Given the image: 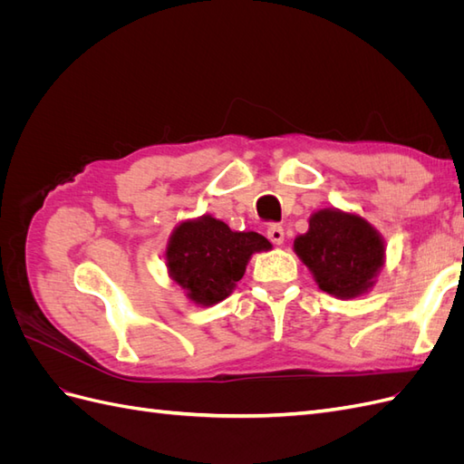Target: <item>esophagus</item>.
Instances as JSON below:
<instances>
[{
  "instance_id": "obj_1",
  "label": "esophagus",
  "mask_w": 464,
  "mask_h": 464,
  "mask_svg": "<svg viewBox=\"0 0 464 464\" xmlns=\"http://www.w3.org/2000/svg\"><path fill=\"white\" fill-rule=\"evenodd\" d=\"M266 237H269V240H271L273 244H276V246L283 244V242H285V228H283V224H276V222L269 224V227H266Z\"/></svg>"
}]
</instances>
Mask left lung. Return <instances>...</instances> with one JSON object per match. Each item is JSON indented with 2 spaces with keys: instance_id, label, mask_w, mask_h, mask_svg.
I'll use <instances>...</instances> for the list:
<instances>
[{
  "instance_id": "left-lung-1",
  "label": "left lung",
  "mask_w": 464,
  "mask_h": 464,
  "mask_svg": "<svg viewBox=\"0 0 464 464\" xmlns=\"http://www.w3.org/2000/svg\"><path fill=\"white\" fill-rule=\"evenodd\" d=\"M294 251L314 273L323 292L356 298L373 286L385 246L370 222L336 208L317 210L310 230L294 240Z\"/></svg>"
}]
</instances>
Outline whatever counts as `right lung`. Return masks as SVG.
Segmentation results:
<instances>
[{
    "label": "right lung",
    "instance_id": "obj_1",
    "mask_svg": "<svg viewBox=\"0 0 464 464\" xmlns=\"http://www.w3.org/2000/svg\"><path fill=\"white\" fill-rule=\"evenodd\" d=\"M271 249L257 232H234L213 217L186 220L170 236L166 265L174 283L199 305H215L234 290L256 251Z\"/></svg>",
    "mask_w": 464,
    "mask_h": 464
}]
</instances>
